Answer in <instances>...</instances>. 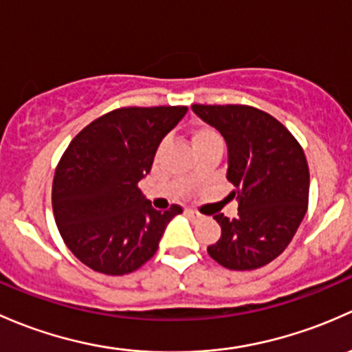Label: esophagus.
Segmentation results:
<instances>
[{
    "instance_id": "esophagus-1",
    "label": "esophagus",
    "mask_w": 352,
    "mask_h": 352,
    "mask_svg": "<svg viewBox=\"0 0 352 352\" xmlns=\"http://www.w3.org/2000/svg\"><path fill=\"white\" fill-rule=\"evenodd\" d=\"M186 215L193 217V219H195V217H197V219H198V217H200V213L195 212V210H191V208H186Z\"/></svg>"
}]
</instances>
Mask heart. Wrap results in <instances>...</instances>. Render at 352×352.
Listing matches in <instances>:
<instances>
[{
  "label": "heart",
  "mask_w": 352,
  "mask_h": 352,
  "mask_svg": "<svg viewBox=\"0 0 352 352\" xmlns=\"http://www.w3.org/2000/svg\"><path fill=\"white\" fill-rule=\"evenodd\" d=\"M217 139H220V135L217 133V130L212 129V126L198 125L191 130V140H193L195 147L201 146V144L208 142V140H217ZM190 177H193V173H191Z\"/></svg>",
  "instance_id": "b5f03b06"
}]
</instances>
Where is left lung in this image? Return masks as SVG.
Instances as JSON below:
<instances>
[{"mask_svg":"<svg viewBox=\"0 0 352 352\" xmlns=\"http://www.w3.org/2000/svg\"><path fill=\"white\" fill-rule=\"evenodd\" d=\"M227 142V179L239 213H217L222 235L208 245L220 266L251 271L276 259L292 242L309 206L310 173L298 140L276 118L248 104H191Z\"/></svg>","mask_w":352,"mask_h":352,"instance_id":"obj_1","label":"left lung"}]
</instances>
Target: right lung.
<instances>
[{"label":"right lung","mask_w":352,"mask_h":352,"mask_svg":"<svg viewBox=\"0 0 352 352\" xmlns=\"http://www.w3.org/2000/svg\"><path fill=\"white\" fill-rule=\"evenodd\" d=\"M186 107L117 108L86 125L56 168L52 208L69 251L98 273L122 276L155 254L168 223L183 212L152 208L139 190L155 151Z\"/></svg>","instance_id":"obj_1"}]
</instances>
